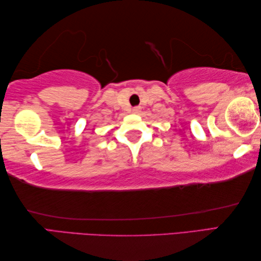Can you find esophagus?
Returning <instances> with one entry per match:
<instances>
[{
    "instance_id": "obj_1",
    "label": "esophagus",
    "mask_w": 261,
    "mask_h": 261,
    "mask_svg": "<svg viewBox=\"0 0 261 261\" xmlns=\"http://www.w3.org/2000/svg\"><path fill=\"white\" fill-rule=\"evenodd\" d=\"M140 110H141L140 107H136V108L132 109V112H134V113H139Z\"/></svg>"
}]
</instances>
